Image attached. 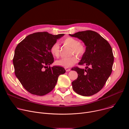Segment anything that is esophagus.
<instances>
[{
	"mask_svg": "<svg viewBox=\"0 0 129 129\" xmlns=\"http://www.w3.org/2000/svg\"><path fill=\"white\" fill-rule=\"evenodd\" d=\"M65 69L66 72H69V71H71V69H69V68H65Z\"/></svg>",
	"mask_w": 129,
	"mask_h": 129,
	"instance_id": "1",
	"label": "esophagus"
}]
</instances>
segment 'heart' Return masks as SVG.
Listing matches in <instances>:
<instances>
[{
  "label": "heart",
  "instance_id": "heart-1",
  "mask_svg": "<svg viewBox=\"0 0 129 129\" xmlns=\"http://www.w3.org/2000/svg\"><path fill=\"white\" fill-rule=\"evenodd\" d=\"M62 42L65 45L71 47V54H75L78 56H82L85 53L86 48L85 45L82 43L79 42L76 39L72 37H67L63 40ZM50 52L53 56L56 57L59 56L60 47L58 43H54L51 46ZM77 61V57L75 55H73L69 57L63 58L58 60L56 62V64L58 66L69 68L76 63Z\"/></svg>",
  "mask_w": 129,
  "mask_h": 129
}]
</instances>
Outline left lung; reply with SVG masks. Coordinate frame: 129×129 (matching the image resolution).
Instances as JSON below:
<instances>
[{"mask_svg":"<svg viewBox=\"0 0 129 129\" xmlns=\"http://www.w3.org/2000/svg\"><path fill=\"white\" fill-rule=\"evenodd\" d=\"M70 35L85 43L86 51L78 64L87 66L86 70L78 67L72 69L78 74L77 79L72 83V88L80 95L92 96L103 88L111 75L114 61L112 48L107 41L95 31L86 30Z\"/></svg>","mask_w":129,"mask_h":129,"instance_id":"left-lung-1","label":"left lung"}]
</instances>
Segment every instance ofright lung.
<instances>
[{
	"label": "right lung",
	"instance_id": "obj_1",
	"mask_svg": "<svg viewBox=\"0 0 129 129\" xmlns=\"http://www.w3.org/2000/svg\"><path fill=\"white\" fill-rule=\"evenodd\" d=\"M64 35L36 32L17 45L13 58L15 73L30 93L38 96L49 93L55 87L59 75L65 73L64 67L50 66L54 62L51 47Z\"/></svg>",
	"mask_w": 129,
	"mask_h": 129
}]
</instances>
